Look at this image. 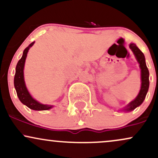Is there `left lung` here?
Here are the masks:
<instances>
[{"mask_svg":"<svg viewBox=\"0 0 158 158\" xmlns=\"http://www.w3.org/2000/svg\"><path fill=\"white\" fill-rule=\"evenodd\" d=\"M129 48L131 50V51L133 52L137 62L139 64V68L141 70V87L137 97L121 110H123V111H131V110H135L137 107L140 106L144 101L145 98H146V96L148 90V87H149V79H148L149 72H148L147 66H146L144 54L137 48V45L134 44V43H131L129 44Z\"/></svg>","mask_w":158,"mask_h":158,"instance_id":"8db88e82","label":"left lung"}]
</instances>
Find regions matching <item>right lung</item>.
Returning <instances> with one entry per match:
<instances>
[{"label": "right lung", "instance_id": "right-lung-1", "mask_svg": "<svg viewBox=\"0 0 158 158\" xmlns=\"http://www.w3.org/2000/svg\"><path fill=\"white\" fill-rule=\"evenodd\" d=\"M35 41L31 43L25 50H23L22 57L19 61L15 68V74L14 77V86H15L16 93L19 100L23 105L28 107L29 108L35 110H46L52 108L53 106L51 105L41 104L37 100H35L32 97L31 94L27 90L26 84L24 81V76H23V68H24L25 61L30 48L34 44Z\"/></svg>", "mask_w": 158, "mask_h": 158}]
</instances>
